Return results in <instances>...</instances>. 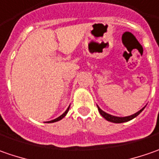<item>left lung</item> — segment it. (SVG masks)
Wrapping results in <instances>:
<instances>
[{
    "label": "left lung",
    "instance_id": "obj_1",
    "mask_svg": "<svg viewBox=\"0 0 159 159\" xmlns=\"http://www.w3.org/2000/svg\"><path fill=\"white\" fill-rule=\"evenodd\" d=\"M97 108H98V111H99L100 114H101L102 116L106 119V120H108V121L112 122V123H124V122H127V121H129V120H131V119H134L135 117H137L138 115L143 111V109L145 107H143L142 110H140L138 112L134 113V114H133L131 116H127V117H116V116H113V115L108 114V113H106L105 111H103L102 110L100 109V107L98 106V105H97Z\"/></svg>",
    "mask_w": 159,
    "mask_h": 159
}]
</instances>
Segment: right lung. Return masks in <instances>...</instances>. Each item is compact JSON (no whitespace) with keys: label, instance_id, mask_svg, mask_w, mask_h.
Here are the masks:
<instances>
[{"label":"right lung","instance_id":"obj_1","mask_svg":"<svg viewBox=\"0 0 159 159\" xmlns=\"http://www.w3.org/2000/svg\"><path fill=\"white\" fill-rule=\"evenodd\" d=\"M69 109H70V106L67 108V110H66V111H64V112L63 113V114H62V115H61L60 117H58V118H57V119H53V120H50V121H48V123H54V122H57V121H59V120H61V119H63V118H64V117H65V115L67 114L68 111H69Z\"/></svg>","mask_w":159,"mask_h":159}]
</instances>
